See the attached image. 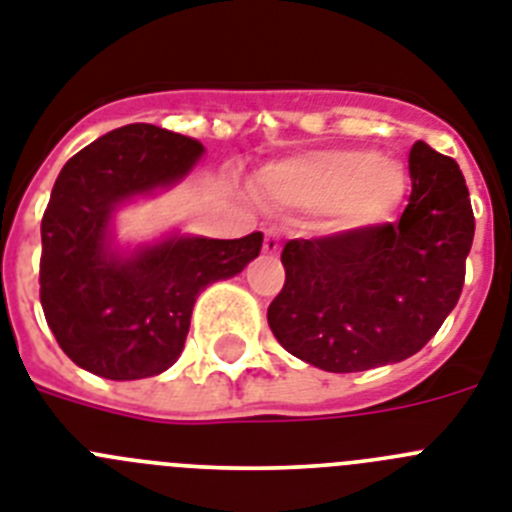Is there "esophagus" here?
<instances>
[{"label":"esophagus","mask_w":512,"mask_h":512,"mask_svg":"<svg viewBox=\"0 0 512 512\" xmlns=\"http://www.w3.org/2000/svg\"><path fill=\"white\" fill-rule=\"evenodd\" d=\"M262 250H265V255H278V252H281V237H278V231L270 229L268 234H265Z\"/></svg>","instance_id":"esophagus-1"}]
</instances>
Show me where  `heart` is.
Segmentation results:
<instances>
[{"label": "heart", "instance_id": "heart-1", "mask_svg": "<svg viewBox=\"0 0 512 512\" xmlns=\"http://www.w3.org/2000/svg\"><path fill=\"white\" fill-rule=\"evenodd\" d=\"M260 190L275 206L327 211L337 229L361 231L391 221L407 195V172L368 149H327L265 167Z\"/></svg>", "mask_w": 512, "mask_h": 512}]
</instances>
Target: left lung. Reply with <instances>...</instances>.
Returning a JSON list of instances; mask_svg holds the SVG:
<instances>
[{"instance_id":"left-lung-1","label":"left lung","mask_w":512,"mask_h":512,"mask_svg":"<svg viewBox=\"0 0 512 512\" xmlns=\"http://www.w3.org/2000/svg\"><path fill=\"white\" fill-rule=\"evenodd\" d=\"M397 224L291 239L268 309L275 340L330 373L407 361L441 330L464 286L474 213L459 164L417 141Z\"/></svg>"}]
</instances>
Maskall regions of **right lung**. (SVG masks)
<instances>
[{
  "mask_svg": "<svg viewBox=\"0 0 512 512\" xmlns=\"http://www.w3.org/2000/svg\"><path fill=\"white\" fill-rule=\"evenodd\" d=\"M203 151L182 133L131 123L84 146L56 177L41 224V304L61 350L84 371L136 381L175 366L203 288L260 255V231L118 239V211L180 185Z\"/></svg>",
  "mask_w": 512,
  "mask_h": 512,
  "instance_id": "obj_1",
  "label": "right lung"
}]
</instances>
